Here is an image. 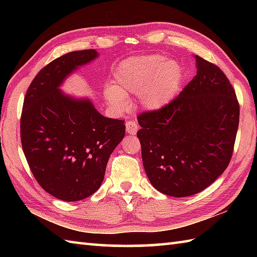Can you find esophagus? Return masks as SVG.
Wrapping results in <instances>:
<instances>
[{
    "label": "esophagus",
    "instance_id": "34e87169",
    "mask_svg": "<svg viewBox=\"0 0 257 257\" xmlns=\"http://www.w3.org/2000/svg\"><path fill=\"white\" fill-rule=\"evenodd\" d=\"M138 123L135 121V120H127L125 121V129H127V133L130 135H135L138 132Z\"/></svg>",
    "mask_w": 257,
    "mask_h": 257
}]
</instances>
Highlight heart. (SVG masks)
Instances as JSON below:
<instances>
[{
	"mask_svg": "<svg viewBox=\"0 0 257 257\" xmlns=\"http://www.w3.org/2000/svg\"><path fill=\"white\" fill-rule=\"evenodd\" d=\"M181 77L179 65L166 62L160 55L129 59L116 70V87H108L105 96L112 107L124 110L128 107L125 95L137 94L141 106L148 110H157L177 95Z\"/></svg>",
	"mask_w": 257,
	"mask_h": 257,
	"instance_id": "heart-1",
	"label": "heart"
}]
</instances>
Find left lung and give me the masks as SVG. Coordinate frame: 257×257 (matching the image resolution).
Segmentation results:
<instances>
[{"label": "left lung", "instance_id": "1", "mask_svg": "<svg viewBox=\"0 0 257 257\" xmlns=\"http://www.w3.org/2000/svg\"><path fill=\"white\" fill-rule=\"evenodd\" d=\"M194 58L198 72L182 91L137 117L147 176L158 191L176 198L201 192L225 171L239 121L238 100L225 74Z\"/></svg>", "mask_w": 257, "mask_h": 257}]
</instances>
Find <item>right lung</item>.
<instances>
[{
    "label": "right lung",
    "instance_id": "add662e5",
    "mask_svg": "<svg viewBox=\"0 0 257 257\" xmlns=\"http://www.w3.org/2000/svg\"><path fill=\"white\" fill-rule=\"evenodd\" d=\"M98 56L76 51L54 59L32 80L21 114V143L29 167L46 192L63 201L94 194L111 152L124 137V121L106 118L89 100L58 89L64 78Z\"/></svg>",
    "mask_w": 257,
    "mask_h": 257
}]
</instances>
